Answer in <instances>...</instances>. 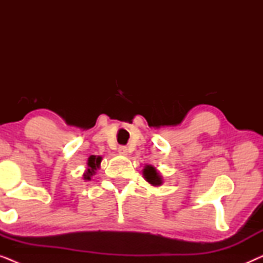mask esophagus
Returning <instances> with one entry per match:
<instances>
[{
	"label": "esophagus",
	"mask_w": 263,
	"mask_h": 263,
	"mask_svg": "<svg viewBox=\"0 0 263 263\" xmlns=\"http://www.w3.org/2000/svg\"><path fill=\"white\" fill-rule=\"evenodd\" d=\"M118 153L122 156H128V148L125 146H120L118 147Z\"/></svg>",
	"instance_id": "34e87169"
}]
</instances>
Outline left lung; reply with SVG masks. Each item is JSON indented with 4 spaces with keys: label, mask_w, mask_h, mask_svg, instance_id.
Segmentation results:
<instances>
[{
    "label": "left lung",
    "mask_w": 263,
    "mask_h": 263,
    "mask_svg": "<svg viewBox=\"0 0 263 263\" xmlns=\"http://www.w3.org/2000/svg\"><path fill=\"white\" fill-rule=\"evenodd\" d=\"M143 178L153 186H160L163 184V177H161L160 172L157 170L153 165H146L142 170Z\"/></svg>",
    "instance_id": "1"
}]
</instances>
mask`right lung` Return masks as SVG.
Returning a JSON list of instances; mask_svg holds the SVG:
<instances>
[{
  "instance_id": "obj_1",
  "label": "right lung",
  "mask_w": 263,
  "mask_h": 263,
  "mask_svg": "<svg viewBox=\"0 0 263 263\" xmlns=\"http://www.w3.org/2000/svg\"><path fill=\"white\" fill-rule=\"evenodd\" d=\"M103 158L100 156H89L87 160V168L82 175L84 181H91L92 176L97 174V170L100 167V163H102Z\"/></svg>"
}]
</instances>
